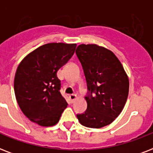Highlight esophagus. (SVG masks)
<instances>
[{"label":"esophagus","mask_w":153,"mask_h":153,"mask_svg":"<svg viewBox=\"0 0 153 153\" xmlns=\"http://www.w3.org/2000/svg\"><path fill=\"white\" fill-rule=\"evenodd\" d=\"M76 98H77L76 94H71V95H70V99H71V102H74V101L75 100Z\"/></svg>","instance_id":"1"}]
</instances>
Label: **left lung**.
<instances>
[{
	"mask_svg": "<svg viewBox=\"0 0 153 153\" xmlns=\"http://www.w3.org/2000/svg\"><path fill=\"white\" fill-rule=\"evenodd\" d=\"M86 77L87 108L77 114L89 128L111 124L122 111L128 98L129 82L123 66L111 51L96 44H81L76 49Z\"/></svg>",
	"mask_w": 153,
	"mask_h": 153,
	"instance_id": "obj_1",
	"label": "left lung"
}]
</instances>
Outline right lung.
Masks as SVG:
<instances>
[{
  "label": "right lung",
  "mask_w": 153,
  "mask_h": 153,
  "mask_svg": "<svg viewBox=\"0 0 153 153\" xmlns=\"http://www.w3.org/2000/svg\"><path fill=\"white\" fill-rule=\"evenodd\" d=\"M75 44L50 43L20 62L14 79L17 103L30 121L41 126L58 123L67 102L60 93L57 71L74 55Z\"/></svg>",
  "instance_id": "add662e5"
}]
</instances>
